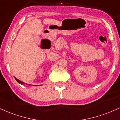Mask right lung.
I'll return each instance as SVG.
<instances>
[{
	"instance_id": "1",
	"label": "right lung",
	"mask_w": 120,
	"mask_h": 120,
	"mask_svg": "<svg viewBox=\"0 0 120 120\" xmlns=\"http://www.w3.org/2000/svg\"><path fill=\"white\" fill-rule=\"evenodd\" d=\"M15 79H16V80L17 81V82H19V83H20V84H21V85H22V84H25V83H24V82H22V81L19 80V79H17V78H15Z\"/></svg>"
}]
</instances>
